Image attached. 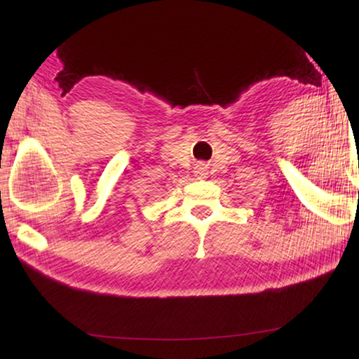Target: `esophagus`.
<instances>
[{"instance_id": "obj_1", "label": "esophagus", "mask_w": 359, "mask_h": 359, "mask_svg": "<svg viewBox=\"0 0 359 359\" xmlns=\"http://www.w3.org/2000/svg\"><path fill=\"white\" fill-rule=\"evenodd\" d=\"M196 177H197V179H204V177H205V167L197 165V168H196Z\"/></svg>"}]
</instances>
